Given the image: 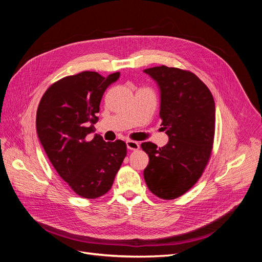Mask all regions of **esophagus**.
Masks as SVG:
<instances>
[{"mask_svg":"<svg viewBox=\"0 0 262 262\" xmlns=\"http://www.w3.org/2000/svg\"><path fill=\"white\" fill-rule=\"evenodd\" d=\"M125 143H126V147H128V148L131 149V150H137V149H139V147H140L139 143H138V142H136V141L128 140V141L125 142Z\"/></svg>","mask_w":262,"mask_h":262,"instance_id":"1","label":"esophagus"}]
</instances>
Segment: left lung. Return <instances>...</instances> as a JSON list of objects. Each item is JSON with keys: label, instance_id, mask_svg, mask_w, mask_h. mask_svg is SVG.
<instances>
[{"label": "left lung", "instance_id": "8db88e82", "mask_svg": "<svg viewBox=\"0 0 262 262\" xmlns=\"http://www.w3.org/2000/svg\"><path fill=\"white\" fill-rule=\"evenodd\" d=\"M144 73L160 87V117L169 138L160 148L152 142L141 144L149 160L144 179L158 198L176 199L193 187L210 160L215 104L207 85L189 71L162 66Z\"/></svg>", "mask_w": 262, "mask_h": 262}]
</instances>
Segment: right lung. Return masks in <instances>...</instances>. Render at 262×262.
<instances>
[{"label": "right lung", "mask_w": 262, "mask_h": 262, "mask_svg": "<svg viewBox=\"0 0 262 262\" xmlns=\"http://www.w3.org/2000/svg\"><path fill=\"white\" fill-rule=\"evenodd\" d=\"M119 76L91 71L66 76L46 91L38 106L37 133L47 156L60 177L86 199L109 191L126 155L121 140L105 142L98 134L86 140L98 120L102 95Z\"/></svg>", "instance_id": "1"}]
</instances>
